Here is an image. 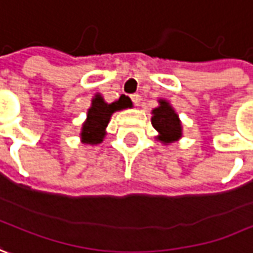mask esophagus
Wrapping results in <instances>:
<instances>
[{
  "instance_id": "1",
  "label": "esophagus",
  "mask_w": 253,
  "mask_h": 253,
  "mask_svg": "<svg viewBox=\"0 0 253 253\" xmlns=\"http://www.w3.org/2000/svg\"><path fill=\"white\" fill-rule=\"evenodd\" d=\"M130 98H131V102H133L134 105H137V106L140 105V102H141V96H140L138 93H133Z\"/></svg>"
}]
</instances>
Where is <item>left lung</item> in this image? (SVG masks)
I'll return each instance as SVG.
<instances>
[{"mask_svg": "<svg viewBox=\"0 0 253 253\" xmlns=\"http://www.w3.org/2000/svg\"><path fill=\"white\" fill-rule=\"evenodd\" d=\"M153 126L160 133L158 140L164 143H172L180 138L182 135V127L179 122L178 115L175 110L169 106L168 102L160 100V106L153 110Z\"/></svg>", "mask_w": 253, "mask_h": 253, "instance_id": "1", "label": "left lung"}]
</instances>
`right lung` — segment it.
I'll list each match as a JSON object with an SVG mask.
<instances>
[{
  "mask_svg": "<svg viewBox=\"0 0 253 253\" xmlns=\"http://www.w3.org/2000/svg\"><path fill=\"white\" fill-rule=\"evenodd\" d=\"M130 106V100L126 96H122L118 102H113L108 105L102 96L96 95L92 100V108L88 110V119L83 126V141L86 144H98L105 137V128L109 123L112 113L116 110L125 109Z\"/></svg>",
  "mask_w": 253,
  "mask_h": 253,
  "instance_id": "right-lung-1",
  "label": "right lung"
}]
</instances>
